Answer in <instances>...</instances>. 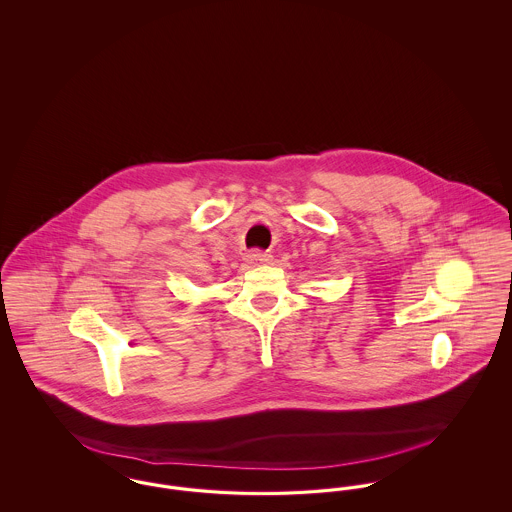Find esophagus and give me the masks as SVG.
Returning a JSON list of instances; mask_svg holds the SVG:
<instances>
[{"instance_id": "34e87169", "label": "esophagus", "mask_w": 512, "mask_h": 512, "mask_svg": "<svg viewBox=\"0 0 512 512\" xmlns=\"http://www.w3.org/2000/svg\"><path fill=\"white\" fill-rule=\"evenodd\" d=\"M250 266H268V264H272L273 256L270 252H264V250H252V252H248L246 254V258H244Z\"/></svg>"}]
</instances>
